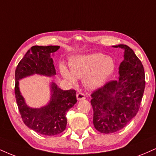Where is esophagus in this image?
<instances>
[{
    "label": "esophagus",
    "mask_w": 156,
    "mask_h": 156,
    "mask_svg": "<svg viewBox=\"0 0 156 156\" xmlns=\"http://www.w3.org/2000/svg\"><path fill=\"white\" fill-rule=\"evenodd\" d=\"M76 97L78 101H81V100H84L86 98L85 94H84L83 93H80V92L78 93V94H76Z\"/></svg>",
    "instance_id": "34e87169"
}]
</instances>
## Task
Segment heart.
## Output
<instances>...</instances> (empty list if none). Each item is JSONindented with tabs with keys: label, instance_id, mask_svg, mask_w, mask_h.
I'll use <instances>...</instances> for the list:
<instances>
[{
	"label": "heart",
	"instance_id": "b5f03b06",
	"mask_svg": "<svg viewBox=\"0 0 156 156\" xmlns=\"http://www.w3.org/2000/svg\"><path fill=\"white\" fill-rule=\"evenodd\" d=\"M70 70L62 64L60 70L62 76L70 83H75L77 78H82L87 88L94 89L101 86L115 69V62L111 56L101 53L78 55L69 62Z\"/></svg>",
	"mask_w": 156,
	"mask_h": 156
}]
</instances>
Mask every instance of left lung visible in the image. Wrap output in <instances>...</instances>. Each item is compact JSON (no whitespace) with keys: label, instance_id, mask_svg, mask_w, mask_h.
I'll return each mask as SVG.
<instances>
[{"label":"left lung","instance_id":"obj_1","mask_svg":"<svg viewBox=\"0 0 156 156\" xmlns=\"http://www.w3.org/2000/svg\"><path fill=\"white\" fill-rule=\"evenodd\" d=\"M113 47L124 50L119 78L107 82L91 95L93 124L103 133L122 129L136 115L145 87L144 67L133 50L122 44Z\"/></svg>","mask_w":156,"mask_h":156}]
</instances>
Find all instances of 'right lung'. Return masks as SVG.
Instances as JSON below:
<instances>
[{"mask_svg":"<svg viewBox=\"0 0 156 156\" xmlns=\"http://www.w3.org/2000/svg\"><path fill=\"white\" fill-rule=\"evenodd\" d=\"M59 46H33L17 64L15 70V98L23 122L35 132L44 136H54L65 130L66 113L76 103L74 89L63 90L54 82L50 83L51 98L40 108H32L27 105L21 94L19 80L37 74L53 77L56 73L51 55L59 49Z\"/></svg>","mask_w":156,"mask_h":156,"instance_id":"obj_1","label":"right lung"}]
</instances>
